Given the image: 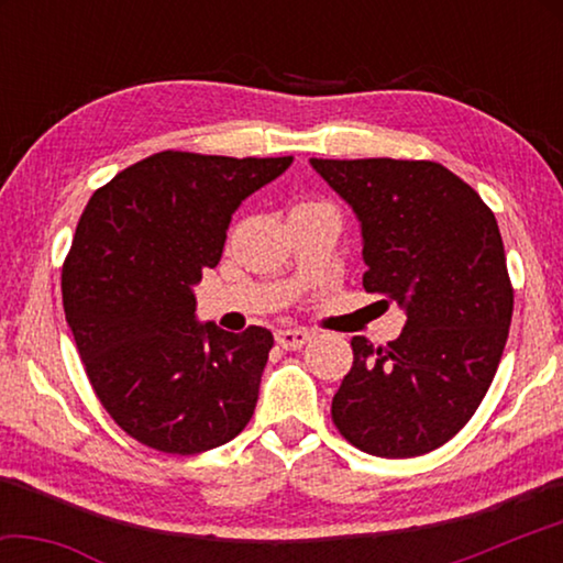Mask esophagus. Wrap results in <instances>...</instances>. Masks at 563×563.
<instances>
[{
	"label": "esophagus",
	"instance_id": "1",
	"mask_svg": "<svg viewBox=\"0 0 563 563\" xmlns=\"http://www.w3.org/2000/svg\"><path fill=\"white\" fill-rule=\"evenodd\" d=\"M275 340H278V345L285 350H300L305 342L310 340V332L308 330H278L275 332Z\"/></svg>",
	"mask_w": 563,
	"mask_h": 563
}]
</instances>
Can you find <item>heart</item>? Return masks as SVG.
I'll list each match as a JSON object with an SVG mask.
<instances>
[{
    "mask_svg": "<svg viewBox=\"0 0 563 563\" xmlns=\"http://www.w3.org/2000/svg\"><path fill=\"white\" fill-rule=\"evenodd\" d=\"M316 206H325V203H318V201H302V203H298L295 208H316Z\"/></svg>",
    "mask_w": 563,
    "mask_h": 563,
    "instance_id": "obj_1",
    "label": "heart"
}]
</instances>
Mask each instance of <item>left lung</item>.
<instances>
[{"label": "left lung", "mask_w": 563, "mask_h": 563, "mask_svg": "<svg viewBox=\"0 0 563 563\" xmlns=\"http://www.w3.org/2000/svg\"><path fill=\"white\" fill-rule=\"evenodd\" d=\"M310 164L357 216L365 290L407 316L385 347L352 338L355 360L332 397V422L367 454L432 452L470 422L509 338L514 290L497 218L434 161Z\"/></svg>", "instance_id": "8db88e82"}]
</instances>
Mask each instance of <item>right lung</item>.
I'll return each instance as SVG.
<instances>
[{
  "instance_id": "obj_1",
  "label": "right lung",
  "mask_w": 563,
  "mask_h": 563,
  "mask_svg": "<svg viewBox=\"0 0 563 563\" xmlns=\"http://www.w3.org/2000/svg\"><path fill=\"white\" fill-rule=\"evenodd\" d=\"M290 164L161 151L84 208L62 268L66 322L99 402L151 450L198 454L251 422L271 330L196 322L194 285L221 261L235 208Z\"/></svg>"
}]
</instances>
